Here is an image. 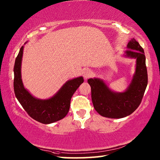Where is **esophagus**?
<instances>
[{
	"label": "esophagus",
	"mask_w": 160,
	"mask_h": 160,
	"mask_svg": "<svg viewBox=\"0 0 160 160\" xmlns=\"http://www.w3.org/2000/svg\"><path fill=\"white\" fill-rule=\"evenodd\" d=\"M91 76H92V72L90 69H87L84 71L83 73V76L85 80H87L88 78H89Z\"/></svg>",
	"instance_id": "34e87169"
}]
</instances>
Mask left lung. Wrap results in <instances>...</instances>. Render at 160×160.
<instances>
[{
	"label": "left lung",
	"mask_w": 160,
	"mask_h": 160,
	"mask_svg": "<svg viewBox=\"0 0 160 160\" xmlns=\"http://www.w3.org/2000/svg\"><path fill=\"white\" fill-rule=\"evenodd\" d=\"M127 49L124 56L136 59V67L131 82L124 92H114L99 78L87 80L91 88L94 108L103 117L122 118L128 116L137 109L144 96L148 84L144 49L134 38L128 42Z\"/></svg>",
	"instance_id": "8db88e82"
}]
</instances>
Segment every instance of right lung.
Returning a JSON list of instances; mask_svg holds the SVG:
<instances>
[{"label":"right lung","instance_id":"add662e5","mask_svg":"<svg viewBox=\"0 0 160 160\" xmlns=\"http://www.w3.org/2000/svg\"><path fill=\"white\" fill-rule=\"evenodd\" d=\"M23 48L24 47L22 46L13 67V89L16 98L29 116L40 123L51 124L61 120L69 112L71 97L84 82L83 78L81 76L68 80L53 97L49 99H38L33 97L23 85L21 78Z\"/></svg>","mask_w":160,"mask_h":160}]
</instances>
